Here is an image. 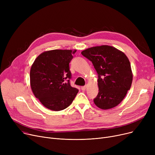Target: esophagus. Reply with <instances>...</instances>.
<instances>
[{
    "label": "esophagus",
    "instance_id": "obj_1",
    "mask_svg": "<svg viewBox=\"0 0 155 155\" xmlns=\"http://www.w3.org/2000/svg\"><path fill=\"white\" fill-rule=\"evenodd\" d=\"M86 88H87V86H86V85H85V86H82V87H81V89H82V91H85Z\"/></svg>",
    "mask_w": 155,
    "mask_h": 155
}]
</instances>
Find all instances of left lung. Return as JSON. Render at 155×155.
<instances>
[{
  "mask_svg": "<svg viewBox=\"0 0 155 155\" xmlns=\"http://www.w3.org/2000/svg\"><path fill=\"white\" fill-rule=\"evenodd\" d=\"M82 54L91 61L98 74L99 94L94 102L106 110L119 104L131 88L133 73L126 55L108 45L89 48Z\"/></svg>",
  "mask_w": 155,
  "mask_h": 155,
  "instance_id": "1",
  "label": "left lung"
}]
</instances>
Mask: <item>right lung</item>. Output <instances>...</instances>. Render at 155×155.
I'll return each mask as SVG.
<instances>
[{
	"label": "right lung",
	"mask_w": 155,
	"mask_h": 155,
	"mask_svg": "<svg viewBox=\"0 0 155 155\" xmlns=\"http://www.w3.org/2000/svg\"><path fill=\"white\" fill-rule=\"evenodd\" d=\"M76 50H53L41 53L30 70V85L35 96L45 107L59 111L68 107L78 90L70 84L69 63Z\"/></svg>",
	"instance_id": "right-lung-1"
}]
</instances>
